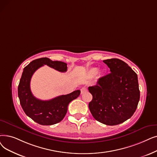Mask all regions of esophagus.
<instances>
[{"mask_svg": "<svg viewBox=\"0 0 157 157\" xmlns=\"http://www.w3.org/2000/svg\"><path fill=\"white\" fill-rule=\"evenodd\" d=\"M87 90V89H86V88H85V87H83L82 88H81V94H83V93H84L85 92H86Z\"/></svg>", "mask_w": 157, "mask_h": 157, "instance_id": "1", "label": "esophagus"}]
</instances>
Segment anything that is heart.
<instances>
[{
  "label": "heart",
  "mask_w": 157,
  "mask_h": 157,
  "mask_svg": "<svg viewBox=\"0 0 157 157\" xmlns=\"http://www.w3.org/2000/svg\"><path fill=\"white\" fill-rule=\"evenodd\" d=\"M99 72V69L96 67L92 68L88 72V76L90 78H94L95 77Z\"/></svg>",
  "instance_id": "1"
}]
</instances>
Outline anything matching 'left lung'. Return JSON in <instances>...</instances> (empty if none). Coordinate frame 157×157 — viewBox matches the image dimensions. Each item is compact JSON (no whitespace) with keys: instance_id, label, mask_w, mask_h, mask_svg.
I'll return each instance as SVG.
<instances>
[{"instance_id":"8db88e82","label":"left lung","mask_w":157,"mask_h":157,"mask_svg":"<svg viewBox=\"0 0 157 157\" xmlns=\"http://www.w3.org/2000/svg\"><path fill=\"white\" fill-rule=\"evenodd\" d=\"M110 73L88 87L92 100L88 104L94 118L109 126L130 118L140 99L138 77L130 67L117 58L103 60Z\"/></svg>"}]
</instances>
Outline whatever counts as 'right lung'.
<instances>
[{
    "mask_svg": "<svg viewBox=\"0 0 157 157\" xmlns=\"http://www.w3.org/2000/svg\"><path fill=\"white\" fill-rule=\"evenodd\" d=\"M44 65L62 72L67 71V64L63 62L52 61L47 58L32 61L24 69L18 86V95L25 113L39 124L48 126L56 124L64 118L68 105L79 96L81 91L77 90L47 101L36 98L31 91L30 81L34 72Z\"/></svg>",
    "mask_w": 157,
    "mask_h": 157,
    "instance_id": "1",
    "label": "right lung"
}]
</instances>
